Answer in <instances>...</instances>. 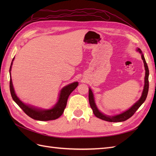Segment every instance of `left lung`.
Segmentation results:
<instances>
[{
  "instance_id": "1",
  "label": "left lung",
  "mask_w": 156,
  "mask_h": 156,
  "mask_svg": "<svg viewBox=\"0 0 156 156\" xmlns=\"http://www.w3.org/2000/svg\"><path fill=\"white\" fill-rule=\"evenodd\" d=\"M136 51H139L140 53H141V57L143 60V62L145 68V77H144V89L142 93V96H141L140 98L136 101L135 104L130 107L128 110H127L123 112H122L121 114L117 115L115 116H108L103 114L98 109V108L96 105L95 101H94V94L91 90L90 88H89V93H88V100L90 103V105L93 111V112L94 115L96 117L99 118L103 120H105L107 122H124L126 120L129 119L130 117H131L134 115V113L136 112V111L140 107V105L143 104L146 100V97L148 95V88H149V82H148V76H149V69L148 65L146 64V62L145 60V58L144 57V55L142 53V51L139 49H136Z\"/></svg>"
}]
</instances>
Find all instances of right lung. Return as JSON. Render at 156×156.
Masks as SVG:
<instances>
[{
	"mask_svg": "<svg viewBox=\"0 0 156 156\" xmlns=\"http://www.w3.org/2000/svg\"><path fill=\"white\" fill-rule=\"evenodd\" d=\"M13 60L14 58L12 60L10 68V89L11 96L13 101L20 107V108H21V109L24 111L28 116L34 120L40 121H48L55 120L59 118L62 115L65 108L66 107L68 98L70 95V94L72 93L78 86V82H74L73 83H71L68 84V85L64 87L62 90H61L57 103H56L51 108H49V109H42V108H37L34 107H32L30 105H26L19 99V98L16 96L15 91H14L10 73Z\"/></svg>",
	"mask_w": 156,
	"mask_h": 156,
	"instance_id": "obj_1",
	"label": "right lung"
}]
</instances>
